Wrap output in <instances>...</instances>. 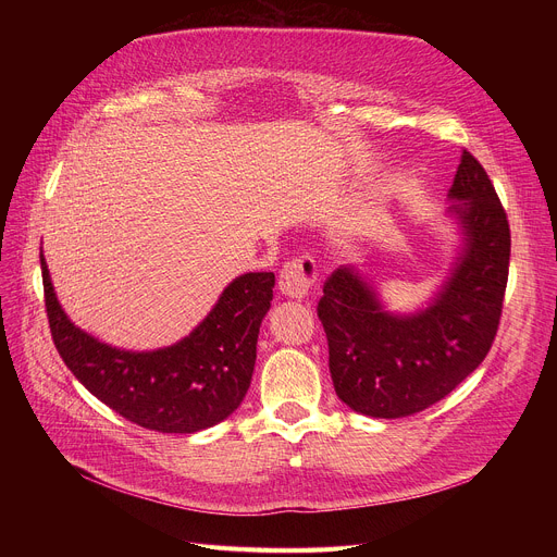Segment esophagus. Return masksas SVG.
I'll return each mask as SVG.
<instances>
[{"instance_id":"1","label":"esophagus","mask_w":557,"mask_h":557,"mask_svg":"<svg viewBox=\"0 0 557 557\" xmlns=\"http://www.w3.org/2000/svg\"><path fill=\"white\" fill-rule=\"evenodd\" d=\"M318 282L315 261L309 255L294 257L280 271V290L288 298H305Z\"/></svg>"}]
</instances>
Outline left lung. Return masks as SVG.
Instances as JSON below:
<instances>
[{
  "instance_id": "8db88e82",
  "label": "left lung",
  "mask_w": 557,
  "mask_h": 557,
  "mask_svg": "<svg viewBox=\"0 0 557 557\" xmlns=\"http://www.w3.org/2000/svg\"><path fill=\"white\" fill-rule=\"evenodd\" d=\"M467 246L435 302L391 315L352 269L334 271L318 300L336 395L370 418H406L447 397L487 357L499 330L510 225L483 164L462 149L449 191Z\"/></svg>"
}]
</instances>
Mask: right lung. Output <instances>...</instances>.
Masks as SVG:
<instances>
[{"label": "right lung", "instance_id": "1", "mask_svg": "<svg viewBox=\"0 0 557 557\" xmlns=\"http://www.w3.org/2000/svg\"><path fill=\"white\" fill-rule=\"evenodd\" d=\"M45 309L58 355L78 382L128 422L158 433H196L225 420L248 388L273 273L234 280L210 315L181 343L124 352L74 327L53 294L40 252Z\"/></svg>", "mask_w": 557, "mask_h": 557}]
</instances>
